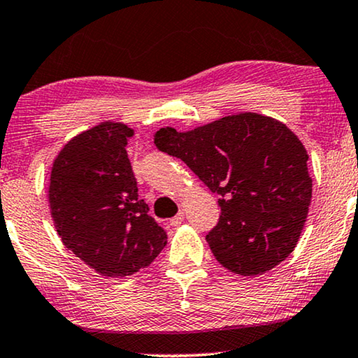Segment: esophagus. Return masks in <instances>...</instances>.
Returning a JSON list of instances; mask_svg holds the SVG:
<instances>
[{
    "label": "esophagus",
    "instance_id": "obj_1",
    "mask_svg": "<svg viewBox=\"0 0 358 358\" xmlns=\"http://www.w3.org/2000/svg\"><path fill=\"white\" fill-rule=\"evenodd\" d=\"M182 222H184V213L179 212L178 215H176V217L169 220V224H171V227H179V224Z\"/></svg>",
    "mask_w": 358,
    "mask_h": 358
}]
</instances>
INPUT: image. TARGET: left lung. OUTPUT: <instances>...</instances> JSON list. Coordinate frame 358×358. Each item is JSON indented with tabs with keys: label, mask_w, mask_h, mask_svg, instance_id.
<instances>
[{
	"label": "left lung",
	"mask_w": 358,
	"mask_h": 358,
	"mask_svg": "<svg viewBox=\"0 0 358 358\" xmlns=\"http://www.w3.org/2000/svg\"><path fill=\"white\" fill-rule=\"evenodd\" d=\"M155 145L220 195L222 215L207 243L223 267L259 275L290 256L306 222L313 180L305 146L285 124L243 112L189 131L159 129Z\"/></svg>",
	"instance_id": "left-lung-1"
}]
</instances>
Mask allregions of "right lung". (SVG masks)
Masks as SVG:
<instances>
[{
    "label": "right lung",
    "mask_w": 358,
    "mask_h": 358,
    "mask_svg": "<svg viewBox=\"0 0 358 358\" xmlns=\"http://www.w3.org/2000/svg\"><path fill=\"white\" fill-rule=\"evenodd\" d=\"M134 130L102 122L76 135L53 161L48 203L62 243L106 277L148 267L168 234L148 215L127 155Z\"/></svg>",
    "instance_id": "right-lung-1"
}]
</instances>
